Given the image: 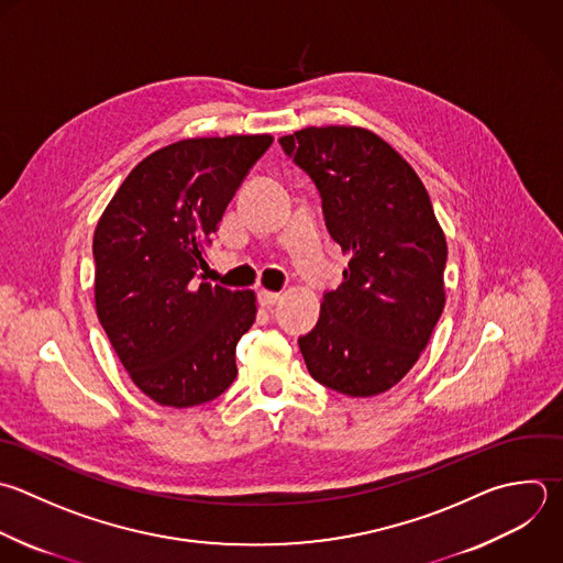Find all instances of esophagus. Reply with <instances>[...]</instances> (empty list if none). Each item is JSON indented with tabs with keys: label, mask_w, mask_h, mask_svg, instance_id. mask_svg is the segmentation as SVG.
<instances>
[{
	"label": "esophagus",
	"mask_w": 563,
	"mask_h": 563,
	"mask_svg": "<svg viewBox=\"0 0 563 563\" xmlns=\"http://www.w3.org/2000/svg\"><path fill=\"white\" fill-rule=\"evenodd\" d=\"M282 295L279 292H273V290H260V303L264 308H273L275 303H279Z\"/></svg>",
	"instance_id": "obj_1"
}]
</instances>
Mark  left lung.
<instances>
[{
	"mask_svg": "<svg viewBox=\"0 0 563 563\" xmlns=\"http://www.w3.org/2000/svg\"><path fill=\"white\" fill-rule=\"evenodd\" d=\"M279 143L314 180L328 231L350 257L299 339L306 367L339 394L378 396L416 365L442 314L444 231L418 174L374 132L303 128Z\"/></svg>",
	"mask_w": 563,
	"mask_h": 563,
	"instance_id": "obj_1",
	"label": "left lung"
}]
</instances>
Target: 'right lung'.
<instances>
[{"label":"right lung","instance_id":"add662e5","mask_svg":"<svg viewBox=\"0 0 563 563\" xmlns=\"http://www.w3.org/2000/svg\"><path fill=\"white\" fill-rule=\"evenodd\" d=\"M271 134L187 139L123 180L95 229L99 321L134 385L163 407L218 398L257 295L198 282L211 235Z\"/></svg>","mask_w":563,"mask_h":563}]
</instances>
